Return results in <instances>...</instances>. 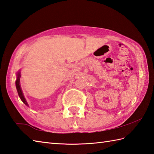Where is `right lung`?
<instances>
[{
	"label": "right lung",
	"mask_w": 154,
	"mask_h": 154,
	"mask_svg": "<svg viewBox=\"0 0 154 154\" xmlns=\"http://www.w3.org/2000/svg\"><path fill=\"white\" fill-rule=\"evenodd\" d=\"M21 76V74H20V70H19L17 73V80H16V88H17V92H18V94L19 96L20 100L23 101V102L24 103L25 105L27 106H29V104H28V102H26V98H24V94H23V90L21 89V86H20V78Z\"/></svg>",
	"instance_id": "obj_1"
}]
</instances>
